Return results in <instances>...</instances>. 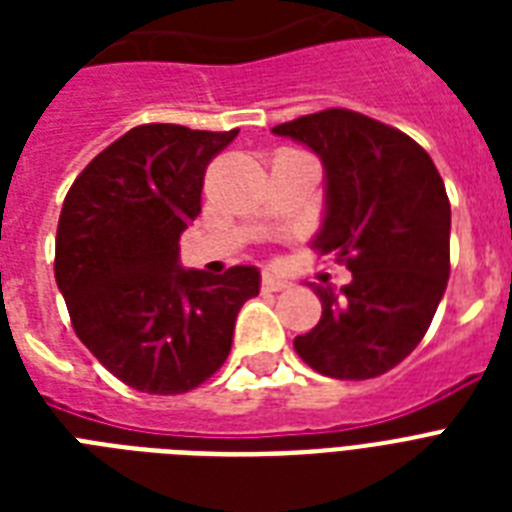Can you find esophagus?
<instances>
[{"mask_svg":"<svg viewBox=\"0 0 512 512\" xmlns=\"http://www.w3.org/2000/svg\"><path fill=\"white\" fill-rule=\"evenodd\" d=\"M292 281L281 279V276H276V273H265L263 276V289H268V292H281V289H287Z\"/></svg>","mask_w":512,"mask_h":512,"instance_id":"esophagus-1","label":"esophagus"}]
</instances>
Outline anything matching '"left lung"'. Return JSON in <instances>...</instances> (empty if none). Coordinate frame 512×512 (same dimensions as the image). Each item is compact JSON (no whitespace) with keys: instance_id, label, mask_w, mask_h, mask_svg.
I'll list each match as a JSON object with an SVG mask.
<instances>
[{"instance_id":"1","label":"left lung","mask_w":512,"mask_h":512,"mask_svg":"<svg viewBox=\"0 0 512 512\" xmlns=\"http://www.w3.org/2000/svg\"><path fill=\"white\" fill-rule=\"evenodd\" d=\"M319 156L327 180L316 249L353 279L319 287V324L297 356L335 380L380 377L428 332L449 281L452 207L436 164L409 135L348 108L273 127Z\"/></svg>"}]
</instances>
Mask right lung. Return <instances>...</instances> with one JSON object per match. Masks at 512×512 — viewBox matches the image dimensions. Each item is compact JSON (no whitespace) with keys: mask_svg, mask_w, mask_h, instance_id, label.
Masks as SVG:
<instances>
[{"mask_svg":"<svg viewBox=\"0 0 512 512\" xmlns=\"http://www.w3.org/2000/svg\"><path fill=\"white\" fill-rule=\"evenodd\" d=\"M239 130L140 124L100 151L60 209L55 281L76 337L124 385L175 396L231 353L255 265L185 271L180 233L201 212L207 164Z\"/></svg>","mask_w":512,"mask_h":512,"instance_id":"add662e5","label":"right lung"}]
</instances>
